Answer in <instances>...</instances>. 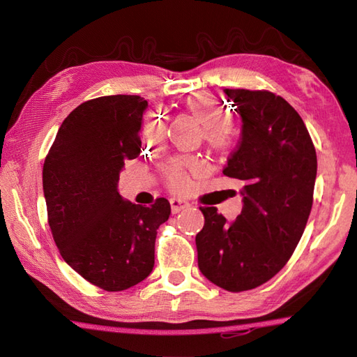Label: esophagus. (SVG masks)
<instances>
[{
  "mask_svg": "<svg viewBox=\"0 0 357 357\" xmlns=\"http://www.w3.org/2000/svg\"><path fill=\"white\" fill-rule=\"evenodd\" d=\"M169 204H171L172 214H177L180 211H185L186 208L190 207V204L186 199H183V198H171Z\"/></svg>",
  "mask_w": 357,
  "mask_h": 357,
  "instance_id": "esophagus-1",
  "label": "esophagus"
}]
</instances>
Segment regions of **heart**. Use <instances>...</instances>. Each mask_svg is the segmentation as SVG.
Returning a JSON list of instances; mask_svg holds the SVG:
<instances>
[{"instance_id": "obj_1", "label": "heart", "mask_w": 357, "mask_h": 357, "mask_svg": "<svg viewBox=\"0 0 357 357\" xmlns=\"http://www.w3.org/2000/svg\"><path fill=\"white\" fill-rule=\"evenodd\" d=\"M185 107L189 113L195 116L199 123L205 128V138L211 144H219L225 138V126L229 123V113L226 112L219 102L213 100L210 95L197 93L185 101ZM165 121L160 114H150L143 126V139L149 146L160 143L165 138ZM186 165L183 162L174 160L169 162L165 167L167 178L171 188L181 189L186 186ZM189 165H195V162H190Z\"/></svg>"}]
</instances>
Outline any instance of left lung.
<instances>
[{"mask_svg": "<svg viewBox=\"0 0 357 357\" xmlns=\"http://www.w3.org/2000/svg\"><path fill=\"white\" fill-rule=\"evenodd\" d=\"M241 116V138L223 174L241 180L243 210L232 222L201 207L197 234L202 275L229 291L250 290L282 269L296 248L312 205L317 156L307 126L282 96L225 89Z\"/></svg>", "mask_w": 357, "mask_h": 357, "instance_id": "left-lung-1", "label": "left lung"}]
</instances>
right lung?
<instances>
[{
  "instance_id": "add662e5",
  "label": "right lung",
  "mask_w": 357,
  "mask_h": 357,
  "mask_svg": "<svg viewBox=\"0 0 357 357\" xmlns=\"http://www.w3.org/2000/svg\"><path fill=\"white\" fill-rule=\"evenodd\" d=\"M147 101L137 95L100 96L62 122L43 165L49 225L61 256L89 283L109 291L143 282L155 265L168 199L153 205L123 199L117 185L126 159L142 152Z\"/></svg>"
}]
</instances>
